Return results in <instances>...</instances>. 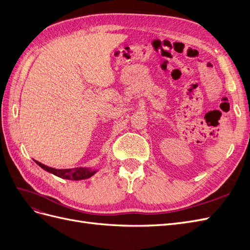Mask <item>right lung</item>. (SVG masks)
<instances>
[{"mask_svg": "<svg viewBox=\"0 0 250 250\" xmlns=\"http://www.w3.org/2000/svg\"><path fill=\"white\" fill-rule=\"evenodd\" d=\"M35 163L40 166L41 168L46 170L47 172H50L54 175L64 178V179H70V180H81V179H86L90 176H93L94 174L97 172L96 170H92L88 168H73V169H54L48 167V166L43 165L40 162L35 161Z\"/></svg>", "mask_w": 250, "mask_h": 250, "instance_id": "add662e5", "label": "right lung"}]
</instances>
